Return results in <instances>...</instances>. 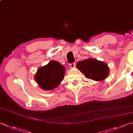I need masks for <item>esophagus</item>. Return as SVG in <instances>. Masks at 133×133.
Here are the masks:
<instances>
[{
    "label": "esophagus",
    "instance_id": "34e87169",
    "mask_svg": "<svg viewBox=\"0 0 133 133\" xmlns=\"http://www.w3.org/2000/svg\"><path fill=\"white\" fill-rule=\"evenodd\" d=\"M75 66V63H71V64H70V68H71V69H73V68H74Z\"/></svg>",
    "mask_w": 133,
    "mask_h": 133
}]
</instances>
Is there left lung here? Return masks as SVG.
<instances>
[{"label":"left lung","mask_w":133,"mask_h":133,"mask_svg":"<svg viewBox=\"0 0 133 133\" xmlns=\"http://www.w3.org/2000/svg\"><path fill=\"white\" fill-rule=\"evenodd\" d=\"M76 67L87 78L96 81H102L105 79L110 73L107 63L93 58L79 61L77 63Z\"/></svg>","instance_id":"obj_1"}]
</instances>
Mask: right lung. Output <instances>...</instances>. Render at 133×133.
<instances>
[{
	"instance_id": "add662e5",
	"label": "right lung",
	"mask_w": 133,
	"mask_h": 133,
	"mask_svg": "<svg viewBox=\"0 0 133 133\" xmlns=\"http://www.w3.org/2000/svg\"><path fill=\"white\" fill-rule=\"evenodd\" d=\"M65 71L64 67L59 62L51 61L47 64L38 69L35 80L43 90H52L61 83L64 78Z\"/></svg>"
}]
</instances>
